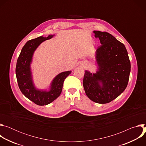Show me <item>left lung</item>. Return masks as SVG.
Returning a JSON list of instances; mask_svg holds the SVG:
<instances>
[{
  "mask_svg": "<svg viewBox=\"0 0 146 146\" xmlns=\"http://www.w3.org/2000/svg\"><path fill=\"white\" fill-rule=\"evenodd\" d=\"M93 32L101 43L95 52L96 71L85 70L83 87L89 99L105 104L115 99L127 88L131 62L124 44L113 35L106 32Z\"/></svg>",
  "mask_w": 146,
  "mask_h": 146,
  "instance_id": "1",
  "label": "left lung"
}]
</instances>
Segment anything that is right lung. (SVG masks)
Instances as JSON below:
<instances>
[{
  "mask_svg": "<svg viewBox=\"0 0 146 146\" xmlns=\"http://www.w3.org/2000/svg\"><path fill=\"white\" fill-rule=\"evenodd\" d=\"M54 36H40L28 41L23 47L17 62L15 74L21 91L28 99L39 106L48 105L60 95L65 79L72 73L70 70L59 73L53 78L47 90L38 89L35 84L31 69L34 53L43 41Z\"/></svg>",
  "mask_w": 146,
  "mask_h": 146,
  "instance_id": "add662e5",
  "label": "right lung"
}]
</instances>
